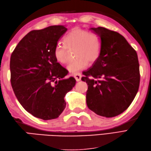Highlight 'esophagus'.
Returning a JSON list of instances; mask_svg holds the SVG:
<instances>
[{
    "label": "esophagus",
    "instance_id": "obj_1",
    "mask_svg": "<svg viewBox=\"0 0 151 151\" xmlns=\"http://www.w3.org/2000/svg\"><path fill=\"white\" fill-rule=\"evenodd\" d=\"M74 77L75 78L76 81L78 82L80 81H81V78H82V75L81 73H75V75H74Z\"/></svg>",
    "mask_w": 151,
    "mask_h": 151
}]
</instances>
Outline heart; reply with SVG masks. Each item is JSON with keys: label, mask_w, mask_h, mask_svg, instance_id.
Listing matches in <instances>:
<instances>
[{"label": "heart", "mask_w": 151, "mask_h": 151, "mask_svg": "<svg viewBox=\"0 0 151 151\" xmlns=\"http://www.w3.org/2000/svg\"><path fill=\"white\" fill-rule=\"evenodd\" d=\"M64 45L58 44L54 47V56L58 62H68L70 50H75L76 58L69 64L67 69L75 74L97 62L101 55V43L99 37L93 32L75 28L64 37Z\"/></svg>", "instance_id": "heart-1"}]
</instances>
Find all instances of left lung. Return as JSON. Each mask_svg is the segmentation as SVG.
<instances>
[{"label": "left lung", "mask_w": 151, "mask_h": 151, "mask_svg": "<svg viewBox=\"0 0 151 151\" xmlns=\"http://www.w3.org/2000/svg\"><path fill=\"white\" fill-rule=\"evenodd\" d=\"M91 29L101 43V55L84 71L88 107L106 117L117 116L132 103L139 89V64L136 51L117 32L103 27Z\"/></svg>", "instance_id": "8db88e82"}]
</instances>
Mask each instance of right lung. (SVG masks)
Here are the masks:
<instances>
[{
  "label": "right lung",
  "instance_id": "obj_1",
  "mask_svg": "<svg viewBox=\"0 0 151 151\" xmlns=\"http://www.w3.org/2000/svg\"><path fill=\"white\" fill-rule=\"evenodd\" d=\"M67 30L58 25L31 31L11 55L10 81L16 97L25 110L43 120L59 117L66 106L64 97L76 84L75 78H64L69 71L53 54Z\"/></svg>",
  "mask_w": 151,
  "mask_h": 151
}]
</instances>
